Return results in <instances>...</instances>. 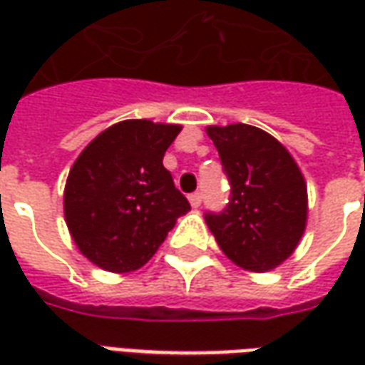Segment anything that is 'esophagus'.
I'll return each mask as SVG.
<instances>
[{
	"label": "esophagus",
	"instance_id": "obj_1",
	"mask_svg": "<svg viewBox=\"0 0 365 365\" xmlns=\"http://www.w3.org/2000/svg\"><path fill=\"white\" fill-rule=\"evenodd\" d=\"M190 203H191V207H193V209H197V207L201 205V193H191Z\"/></svg>",
	"mask_w": 365,
	"mask_h": 365
}]
</instances>
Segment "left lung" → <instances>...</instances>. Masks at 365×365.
<instances>
[{"mask_svg": "<svg viewBox=\"0 0 365 365\" xmlns=\"http://www.w3.org/2000/svg\"><path fill=\"white\" fill-rule=\"evenodd\" d=\"M207 135L230 180V201L207 215L217 245L246 272H272L295 252L309 215L307 182L277 138L252 125H211Z\"/></svg>", "mask_w": 365, "mask_h": 365, "instance_id": "obj_1", "label": "left lung"}]
</instances>
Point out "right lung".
<instances>
[{
  "label": "right lung",
  "instance_id": "right-lung-1",
  "mask_svg": "<svg viewBox=\"0 0 365 365\" xmlns=\"http://www.w3.org/2000/svg\"><path fill=\"white\" fill-rule=\"evenodd\" d=\"M182 125L127 119L91 140L70 168L64 219L78 250L97 268H143L190 211L162 160Z\"/></svg>",
  "mask_w": 365,
  "mask_h": 365
}]
</instances>
